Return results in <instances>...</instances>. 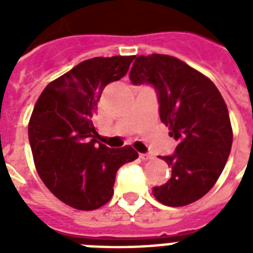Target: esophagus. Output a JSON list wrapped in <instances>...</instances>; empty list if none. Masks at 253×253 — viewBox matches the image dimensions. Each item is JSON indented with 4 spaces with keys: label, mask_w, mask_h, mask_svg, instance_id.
<instances>
[{
    "label": "esophagus",
    "mask_w": 253,
    "mask_h": 253,
    "mask_svg": "<svg viewBox=\"0 0 253 253\" xmlns=\"http://www.w3.org/2000/svg\"><path fill=\"white\" fill-rule=\"evenodd\" d=\"M139 156H140L142 160H152V159H154V156L151 154H140Z\"/></svg>",
    "instance_id": "obj_1"
}]
</instances>
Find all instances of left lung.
Masks as SVG:
<instances>
[{
    "label": "left lung",
    "instance_id": "obj_1",
    "mask_svg": "<svg viewBox=\"0 0 253 253\" xmlns=\"http://www.w3.org/2000/svg\"><path fill=\"white\" fill-rule=\"evenodd\" d=\"M130 80L155 87L160 119L177 142L174 154L160 158L172 167V176L152 189L155 198L172 208L196 202L214 186L231 151L223 97L210 79L169 55L138 56Z\"/></svg>",
    "mask_w": 253,
    "mask_h": 253
}]
</instances>
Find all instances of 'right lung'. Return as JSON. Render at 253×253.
<instances>
[{
	"label": "right lung",
	"instance_id": "right-lung-1",
	"mask_svg": "<svg viewBox=\"0 0 253 253\" xmlns=\"http://www.w3.org/2000/svg\"><path fill=\"white\" fill-rule=\"evenodd\" d=\"M135 56L93 57L49 83L29 122V140L42 181L53 196L77 210H95L114 193L115 174L138 159L130 146L97 142L94 114L102 90L121 80Z\"/></svg>",
	"mask_w": 253,
	"mask_h": 253
}]
</instances>
